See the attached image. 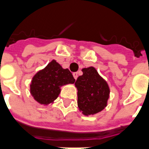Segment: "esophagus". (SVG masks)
Returning <instances> with one entry per match:
<instances>
[{
    "label": "esophagus",
    "mask_w": 149,
    "mask_h": 149,
    "mask_svg": "<svg viewBox=\"0 0 149 149\" xmlns=\"http://www.w3.org/2000/svg\"><path fill=\"white\" fill-rule=\"evenodd\" d=\"M72 75H73V77H74L75 80H77V77H78V73H77V72H73V73H72Z\"/></svg>",
    "instance_id": "esophagus-1"
}]
</instances>
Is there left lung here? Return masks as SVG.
<instances>
[{"label": "left lung", "instance_id": "8db88e82", "mask_svg": "<svg viewBox=\"0 0 149 149\" xmlns=\"http://www.w3.org/2000/svg\"><path fill=\"white\" fill-rule=\"evenodd\" d=\"M83 75L75 82L77 88V105L84 115L102 111L107 105L110 95L109 86L94 67L82 69Z\"/></svg>", "mask_w": 149, "mask_h": 149}]
</instances>
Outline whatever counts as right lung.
Returning a JSON list of instances; mask_svg holds the SVG:
<instances>
[{"label":"right lung","mask_w":149,"mask_h":149,"mask_svg":"<svg viewBox=\"0 0 149 149\" xmlns=\"http://www.w3.org/2000/svg\"><path fill=\"white\" fill-rule=\"evenodd\" d=\"M74 82L71 72L53 60L33 77L30 91L38 103L48 105L58 98L61 86Z\"/></svg>","instance_id":"obj_1"}]
</instances>
